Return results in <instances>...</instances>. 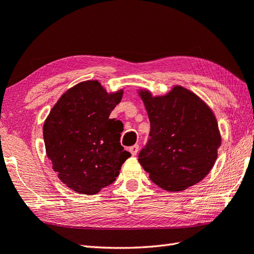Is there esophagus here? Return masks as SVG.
<instances>
[{
    "label": "esophagus",
    "instance_id": "obj_1",
    "mask_svg": "<svg viewBox=\"0 0 254 254\" xmlns=\"http://www.w3.org/2000/svg\"><path fill=\"white\" fill-rule=\"evenodd\" d=\"M128 151L131 152V154H132V155H136V154H137V152H139V145H137V144H134V145L130 146V149H128Z\"/></svg>",
    "mask_w": 254,
    "mask_h": 254
}]
</instances>
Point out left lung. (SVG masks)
Listing matches in <instances>:
<instances>
[{
	"instance_id": "1",
	"label": "left lung",
	"mask_w": 254,
	"mask_h": 254,
	"mask_svg": "<svg viewBox=\"0 0 254 254\" xmlns=\"http://www.w3.org/2000/svg\"><path fill=\"white\" fill-rule=\"evenodd\" d=\"M149 115L150 140L139 162L152 182L169 192L183 191L203 180L218 158L221 134L213 111L186 87L164 95L139 90Z\"/></svg>"
}]
</instances>
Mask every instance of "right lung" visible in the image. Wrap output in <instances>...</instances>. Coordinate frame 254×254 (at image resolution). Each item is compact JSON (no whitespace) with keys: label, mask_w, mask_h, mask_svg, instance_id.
Here are the masks:
<instances>
[{"label":"right lung","mask_w":254,"mask_h":254,"mask_svg":"<svg viewBox=\"0 0 254 254\" xmlns=\"http://www.w3.org/2000/svg\"><path fill=\"white\" fill-rule=\"evenodd\" d=\"M123 90L108 93L96 80L61 95L43 126L48 158L68 189L93 195L115 181L131 153L120 143L121 123L110 119Z\"/></svg>","instance_id":"add662e5"}]
</instances>
